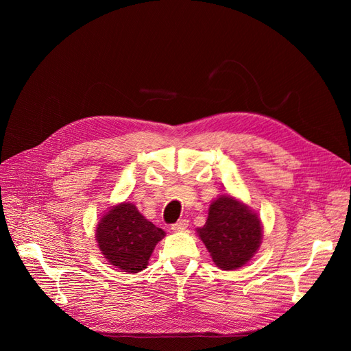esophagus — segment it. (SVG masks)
I'll return each instance as SVG.
<instances>
[{"instance_id":"1","label":"esophagus","mask_w":351,"mask_h":351,"mask_svg":"<svg viewBox=\"0 0 351 351\" xmlns=\"http://www.w3.org/2000/svg\"><path fill=\"white\" fill-rule=\"evenodd\" d=\"M187 226H189V221L187 219H180V221L176 222V224L171 226V230L173 231H183Z\"/></svg>"}]
</instances>
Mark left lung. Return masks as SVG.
I'll return each mask as SVG.
<instances>
[{"label": "left lung", "mask_w": 351, "mask_h": 351, "mask_svg": "<svg viewBox=\"0 0 351 351\" xmlns=\"http://www.w3.org/2000/svg\"><path fill=\"white\" fill-rule=\"evenodd\" d=\"M212 261L218 268L232 271L246 265L262 241V224L254 212L230 195H222L209 206L205 226L197 228Z\"/></svg>", "instance_id": "obj_1"}]
</instances>
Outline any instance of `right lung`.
I'll list each match as a JSON object with an SVG mask.
<instances>
[{
    "mask_svg": "<svg viewBox=\"0 0 351 351\" xmlns=\"http://www.w3.org/2000/svg\"><path fill=\"white\" fill-rule=\"evenodd\" d=\"M164 230L147 221L130 202L112 206L98 222L97 237L101 253L115 268L136 274L147 267Z\"/></svg>",
    "mask_w": 351,
    "mask_h": 351,
    "instance_id": "add662e5",
    "label": "right lung"
}]
</instances>
